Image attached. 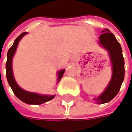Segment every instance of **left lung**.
Here are the masks:
<instances>
[{
	"label": "left lung",
	"mask_w": 132,
	"mask_h": 132,
	"mask_svg": "<svg viewBox=\"0 0 132 132\" xmlns=\"http://www.w3.org/2000/svg\"><path fill=\"white\" fill-rule=\"evenodd\" d=\"M103 31V33L99 37L100 44L109 51L113 65V76L104 92L95 99L97 103L101 104L110 101L116 96L125 76V61L121 45L108 29Z\"/></svg>",
	"instance_id": "obj_1"
}]
</instances>
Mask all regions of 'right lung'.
Listing matches in <instances>:
<instances>
[{
    "mask_svg": "<svg viewBox=\"0 0 132 132\" xmlns=\"http://www.w3.org/2000/svg\"><path fill=\"white\" fill-rule=\"evenodd\" d=\"M26 33L27 32H23L21 35H19L16 38L13 44L12 45V47L9 49V51L7 52V60H6V78H7V81L9 83V85L10 86L13 92L14 93V94L18 97L20 101H22L26 103H28V104L39 105V104H42V103H44L45 102L52 100L54 97V95H51V96L41 95V94H38L35 93L28 92V91H26L23 89H22L16 84L15 79L13 78V71H12V59H13V55L15 54V51L16 50L19 42ZM64 72H65V69L61 70L58 72V82L63 77Z\"/></svg>",
    "mask_w": 132,
    "mask_h": 132,
    "instance_id": "add662e5",
    "label": "right lung"
}]
</instances>
